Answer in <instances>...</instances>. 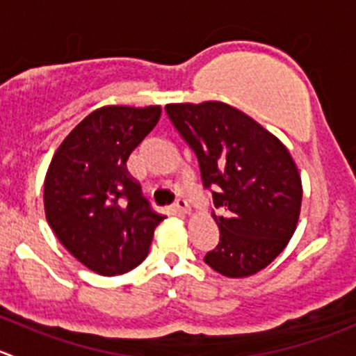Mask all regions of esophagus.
<instances>
[{
	"instance_id": "esophagus-1",
	"label": "esophagus",
	"mask_w": 356,
	"mask_h": 356,
	"mask_svg": "<svg viewBox=\"0 0 356 356\" xmlns=\"http://www.w3.org/2000/svg\"><path fill=\"white\" fill-rule=\"evenodd\" d=\"M174 210H175V212H179V213H188L189 212L188 200H184V198H177V200H175Z\"/></svg>"
}]
</instances>
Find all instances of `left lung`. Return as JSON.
Here are the masks:
<instances>
[{"label":"left lung","instance_id":"8db88e82","mask_svg":"<svg viewBox=\"0 0 356 356\" xmlns=\"http://www.w3.org/2000/svg\"><path fill=\"white\" fill-rule=\"evenodd\" d=\"M172 125L198 158L202 182L220 216L219 243L203 261L243 278L264 270L294 234L301 175L287 147L240 109L224 102L165 106Z\"/></svg>","mask_w":356,"mask_h":356}]
</instances>
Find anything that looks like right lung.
Wrapping results in <instances>:
<instances>
[{"instance_id":"right-lung-1","label":"right lung","mask_w":356,"mask_h":356,"mask_svg":"<svg viewBox=\"0 0 356 356\" xmlns=\"http://www.w3.org/2000/svg\"><path fill=\"white\" fill-rule=\"evenodd\" d=\"M160 106L95 109L62 140L44 177V213L62 245L88 270L115 277L146 259L165 219L130 177V153L156 127Z\"/></svg>"}]
</instances>
